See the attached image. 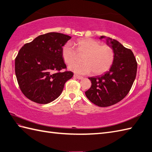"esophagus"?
<instances>
[{"label": "esophagus", "instance_id": "1", "mask_svg": "<svg viewBox=\"0 0 152 152\" xmlns=\"http://www.w3.org/2000/svg\"><path fill=\"white\" fill-rule=\"evenodd\" d=\"M73 77H75V78H76V79H79V80H80V79H83V77H80V76L77 75H76V74H74Z\"/></svg>", "mask_w": 152, "mask_h": 152}]
</instances>
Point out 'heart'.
Instances as JSON below:
<instances>
[{
  "instance_id": "b5f03b06",
  "label": "heart",
  "mask_w": 152,
  "mask_h": 152,
  "mask_svg": "<svg viewBox=\"0 0 152 152\" xmlns=\"http://www.w3.org/2000/svg\"><path fill=\"white\" fill-rule=\"evenodd\" d=\"M75 45L76 51L69 44H65L62 48V58L68 64L75 61L78 54L84 55L83 64L69 66L68 68L72 72L79 75H86L93 72L94 75H98L108 71L112 66L114 52L110 46L101 44L98 40L90 38L77 40Z\"/></svg>"
}]
</instances>
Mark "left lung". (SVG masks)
I'll return each mask as SVG.
<instances>
[{"mask_svg": "<svg viewBox=\"0 0 152 152\" xmlns=\"http://www.w3.org/2000/svg\"><path fill=\"white\" fill-rule=\"evenodd\" d=\"M106 38L101 36L100 39ZM106 44L114 52L113 64L109 71L101 76L89 77L91 88L85 92L87 98L100 107L113 105L127 95L134 83L137 69L132 51L117 40L106 38Z\"/></svg>", "mask_w": 152, "mask_h": 152, "instance_id": "1", "label": "left lung"}]
</instances>
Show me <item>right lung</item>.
Segmentation results:
<instances>
[{"instance_id":"add662e5","label":"right lung","mask_w":152,"mask_h":152,"mask_svg":"<svg viewBox=\"0 0 152 152\" xmlns=\"http://www.w3.org/2000/svg\"><path fill=\"white\" fill-rule=\"evenodd\" d=\"M71 38L60 33H48L25 44L18 51L15 61L17 82L31 101L43 104L52 102L73 77L72 72H60L66 68L62 48Z\"/></svg>"}]
</instances>
